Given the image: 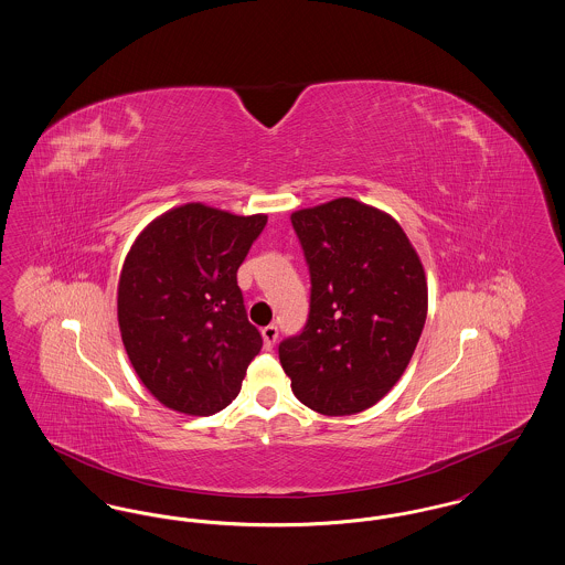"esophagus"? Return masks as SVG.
I'll return each mask as SVG.
<instances>
[{
	"label": "esophagus",
	"instance_id": "esophagus-1",
	"mask_svg": "<svg viewBox=\"0 0 565 565\" xmlns=\"http://www.w3.org/2000/svg\"><path fill=\"white\" fill-rule=\"evenodd\" d=\"M277 337H279V330H277V326H275V323H269V326H265V328H263V339H265L267 350H270V348L275 345Z\"/></svg>",
	"mask_w": 565,
	"mask_h": 565
}]
</instances>
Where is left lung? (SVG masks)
Masks as SVG:
<instances>
[{
  "label": "left lung",
  "mask_w": 565,
  "mask_h": 565,
  "mask_svg": "<svg viewBox=\"0 0 565 565\" xmlns=\"http://www.w3.org/2000/svg\"><path fill=\"white\" fill-rule=\"evenodd\" d=\"M309 277V316L279 343L296 398L322 415L379 403L417 348L428 286L401 224L355 199L292 214Z\"/></svg>",
  "instance_id": "8db88e82"
}]
</instances>
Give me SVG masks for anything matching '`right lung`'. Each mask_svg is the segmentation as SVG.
<instances>
[{
	"label": "right lung",
	"mask_w": 565,
	"mask_h": 565,
	"mask_svg": "<svg viewBox=\"0 0 565 565\" xmlns=\"http://www.w3.org/2000/svg\"><path fill=\"white\" fill-rule=\"evenodd\" d=\"M267 215L189 203L134 243L118 284V323L135 373L164 406L214 415L242 390L263 348L237 270Z\"/></svg>",
	"instance_id": "add662e5"
}]
</instances>
